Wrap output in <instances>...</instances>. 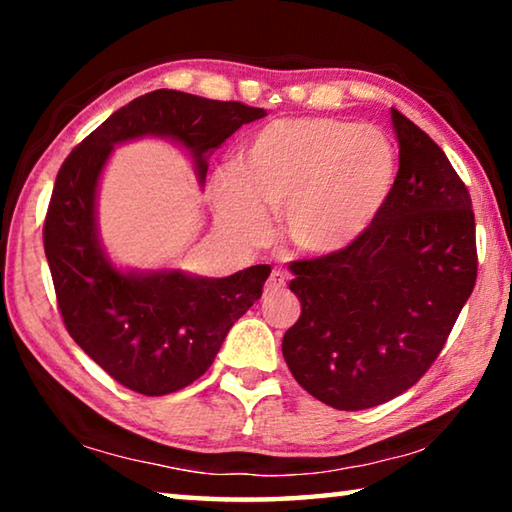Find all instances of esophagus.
Returning <instances> with one entry per match:
<instances>
[{
	"label": "esophagus",
	"mask_w": 512,
	"mask_h": 512,
	"mask_svg": "<svg viewBox=\"0 0 512 512\" xmlns=\"http://www.w3.org/2000/svg\"><path fill=\"white\" fill-rule=\"evenodd\" d=\"M284 287H287V277H284L282 271H273L264 284V293L266 296H275V293L284 291Z\"/></svg>",
	"instance_id": "esophagus-1"
}]
</instances>
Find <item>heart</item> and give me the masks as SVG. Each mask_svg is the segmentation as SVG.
<instances>
[{
  "instance_id": "b5f03b06",
  "label": "heart",
  "mask_w": 512,
  "mask_h": 512,
  "mask_svg": "<svg viewBox=\"0 0 512 512\" xmlns=\"http://www.w3.org/2000/svg\"><path fill=\"white\" fill-rule=\"evenodd\" d=\"M397 155L375 126L334 117L275 119L241 146L237 171L214 183L216 212L241 239H262L264 210H282V230L302 255L352 248L391 196Z\"/></svg>"
}]
</instances>
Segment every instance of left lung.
<instances>
[{
  "instance_id": "8db88e82",
  "label": "left lung",
  "mask_w": 512,
  "mask_h": 512,
  "mask_svg": "<svg viewBox=\"0 0 512 512\" xmlns=\"http://www.w3.org/2000/svg\"><path fill=\"white\" fill-rule=\"evenodd\" d=\"M400 171L372 228L291 264L302 311L282 339L298 384L339 411L384 404L443 350L476 282L470 192L443 149L391 108Z\"/></svg>"
}]
</instances>
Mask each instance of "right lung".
<instances>
[{
  "instance_id": "obj_1",
  "label": "right lung",
  "mask_w": 512,
  "mask_h": 512,
  "mask_svg": "<svg viewBox=\"0 0 512 512\" xmlns=\"http://www.w3.org/2000/svg\"><path fill=\"white\" fill-rule=\"evenodd\" d=\"M266 110L176 90L133 99L67 155L51 192L45 255L58 309L72 339L121 386L142 395L176 393L212 366L230 327L262 298L271 266L230 277L121 271L101 246L97 189L117 144L167 137L183 144L205 185L207 158Z\"/></svg>"
}]
</instances>
